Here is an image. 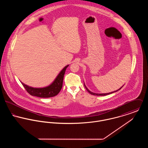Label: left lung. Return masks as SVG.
<instances>
[{
	"instance_id": "obj_1",
	"label": "left lung",
	"mask_w": 148,
	"mask_h": 148,
	"mask_svg": "<svg viewBox=\"0 0 148 148\" xmlns=\"http://www.w3.org/2000/svg\"><path fill=\"white\" fill-rule=\"evenodd\" d=\"M85 88H86V89L87 90V91L90 93V94H91V95H96V96H105V95H109V94H111V93H114V92H117V91H118L119 90H120V89H121V88L123 86H122V87H121L120 89H119L118 90H115V91H114V92H110V93H93V92H92L91 91H90L87 88H86V86H85V85L84 84Z\"/></svg>"
}]
</instances>
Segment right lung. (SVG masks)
Instances as JSON below:
<instances>
[{
  "label": "right lung",
  "mask_w": 148,
  "mask_h": 148,
  "mask_svg": "<svg viewBox=\"0 0 148 148\" xmlns=\"http://www.w3.org/2000/svg\"><path fill=\"white\" fill-rule=\"evenodd\" d=\"M69 65H66L61 71L58 76L56 77L53 82L51 84L43 88H34L23 83L21 84L26 89V90L31 95L42 98H48L56 96L62 89L63 86L64 75L65 70Z\"/></svg>",
  "instance_id": "obj_1"
}]
</instances>
